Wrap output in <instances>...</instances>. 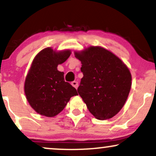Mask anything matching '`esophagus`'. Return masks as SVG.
<instances>
[{"label": "esophagus", "mask_w": 156, "mask_h": 156, "mask_svg": "<svg viewBox=\"0 0 156 156\" xmlns=\"http://www.w3.org/2000/svg\"><path fill=\"white\" fill-rule=\"evenodd\" d=\"M71 84H72V86H73V87H75L76 89H77L78 86V83L77 81H73L72 83H71Z\"/></svg>", "instance_id": "obj_1"}]
</instances>
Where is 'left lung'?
Instances as JSON below:
<instances>
[{"label":"left lung","mask_w":156,"mask_h":156,"mask_svg":"<svg viewBox=\"0 0 156 156\" xmlns=\"http://www.w3.org/2000/svg\"><path fill=\"white\" fill-rule=\"evenodd\" d=\"M75 56L81 62L83 75L78 94L96 119H111L128 98L132 86L129 68L115 54L99 46L75 52Z\"/></svg>","instance_id":"left-lung-1"}]
</instances>
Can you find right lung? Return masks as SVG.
Instances as JSON below:
<instances>
[{
    "instance_id": "1",
    "label": "right lung",
    "mask_w": 156,
    "mask_h": 156,
    "mask_svg": "<svg viewBox=\"0 0 156 156\" xmlns=\"http://www.w3.org/2000/svg\"><path fill=\"white\" fill-rule=\"evenodd\" d=\"M70 51L56 52L46 48L35 56L26 77L24 93L30 106L41 115L54 117L65 108L76 89L65 81L64 73L57 70L70 56Z\"/></svg>"
}]
</instances>
